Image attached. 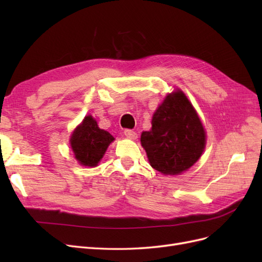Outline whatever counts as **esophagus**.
<instances>
[{
    "label": "esophagus",
    "mask_w": 262,
    "mask_h": 262,
    "mask_svg": "<svg viewBox=\"0 0 262 262\" xmlns=\"http://www.w3.org/2000/svg\"><path fill=\"white\" fill-rule=\"evenodd\" d=\"M123 133H124V136H125L126 138H129V139H131V140H136V139L138 138L137 132L133 131V130H130V129H125Z\"/></svg>",
    "instance_id": "1"
}]
</instances>
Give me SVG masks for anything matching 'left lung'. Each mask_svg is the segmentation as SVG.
<instances>
[{
	"mask_svg": "<svg viewBox=\"0 0 262 262\" xmlns=\"http://www.w3.org/2000/svg\"><path fill=\"white\" fill-rule=\"evenodd\" d=\"M152 167L164 175H178L199 160L205 132L192 105L181 91L166 96L157 108L152 129L141 136Z\"/></svg>",
	"mask_w": 262,
	"mask_h": 262,
	"instance_id": "obj_1",
	"label": "left lung"
}]
</instances>
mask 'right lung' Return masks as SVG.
Instances as JSON below:
<instances>
[{"instance_id": "1", "label": "right lung", "mask_w": 262, "mask_h": 262, "mask_svg": "<svg viewBox=\"0 0 262 262\" xmlns=\"http://www.w3.org/2000/svg\"><path fill=\"white\" fill-rule=\"evenodd\" d=\"M114 140L109 132L98 128L96 120L92 116H87L73 132L70 142L80 164L96 166Z\"/></svg>"}]
</instances>
